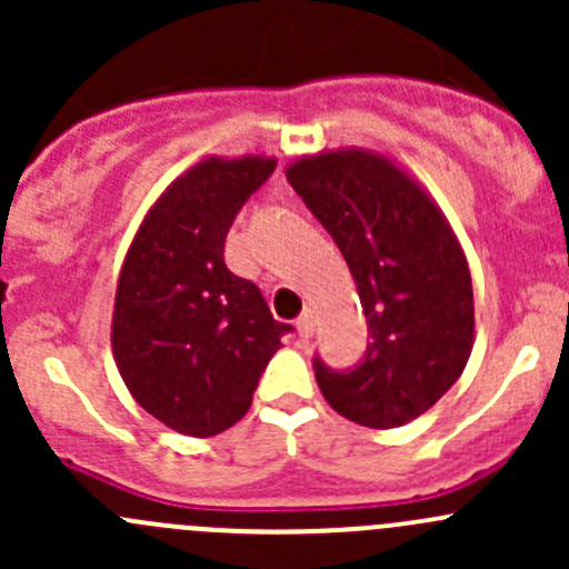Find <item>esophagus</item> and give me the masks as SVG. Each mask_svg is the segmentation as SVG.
<instances>
[{
  "instance_id": "esophagus-1",
  "label": "esophagus",
  "mask_w": 569,
  "mask_h": 569,
  "mask_svg": "<svg viewBox=\"0 0 569 569\" xmlns=\"http://www.w3.org/2000/svg\"><path fill=\"white\" fill-rule=\"evenodd\" d=\"M297 332H300V338L313 336V313L311 311H306L300 319H297Z\"/></svg>"
}]
</instances>
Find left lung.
<instances>
[{
  "label": "left lung",
  "mask_w": 569,
  "mask_h": 569,
  "mask_svg": "<svg viewBox=\"0 0 569 569\" xmlns=\"http://www.w3.org/2000/svg\"><path fill=\"white\" fill-rule=\"evenodd\" d=\"M286 178L347 258L371 336L349 369L313 355L321 393L349 421L401 427L470 358L473 286L460 242L427 192L377 153L306 157Z\"/></svg>",
  "instance_id": "8db88e82"
}]
</instances>
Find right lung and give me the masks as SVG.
<instances>
[{"label": "right lung", "mask_w": 569, "mask_h": 569, "mask_svg": "<svg viewBox=\"0 0 569 569\" xmlns=\"http://www.w3.org/2000/svg\"><path fill=\"white\" fill-rule=\"evenodd\" d=\"M274 159H206L148 211L120 269L112 349L126 388L170 429L209 438L250 410L291 325L226 267V237Z\"/></svg>", "instance_id": "right-lung-1"}]
</instances>
